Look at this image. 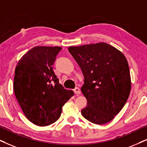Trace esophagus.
Here are the masks:
<instances>
[{
	"mask_svg": "<svg viewBox=\"0 0 147 147\" xmlns=\"http://www.w3.org/2000/svg\"><path fill=\"white\" fill-rule=\"evenodd\" d=\"M73 91L76 95H79V94H81V90H80L79 87H75V88L73 90Z\"/></svg>",
	"mask_w": 147,
	"mask_h": 147,
	"instance_id": "1",
	"label": "esophagus"
}]
</instances>
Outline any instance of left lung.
I'll use <instances>...</instances> for the list:
<instances>
[{
    "mask_svg": "<svg viewBox=\"0 0 147 147\" xmlns=\"http://www.w3.org/2000/svg\"><path fill=\"white\" fill-rule=\"evenodd\" d=\"M68 51L84 76L81 90L87 107L81 110L83 117L98 125L111 121L123 109L130 93L131 78L125 57L105 42L70 47Z\"/></svg>",
    "mask_w": 147,
    "mask_h": 147,
    "instance_id": "1",
    "label": "left lung"
}]
</instances>
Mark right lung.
Here are the masks:
<instances>
[{"label":"right lung","instance_id":"obj_1","mask_svg":"<svg viewBox=\"0 0 147 147\" xmlns=\"http://www.w3.org/2000/svg\"><path fill=\"white\" fill-rule=\"evenodd\" d=\"M60 47H35L24 54L15 70L16 97L26 118L38 126L60 118L62 107L74 92L59 83L53 72Z\"/></svg>","mask_w":147,"mask_h":147}]
</instances>
